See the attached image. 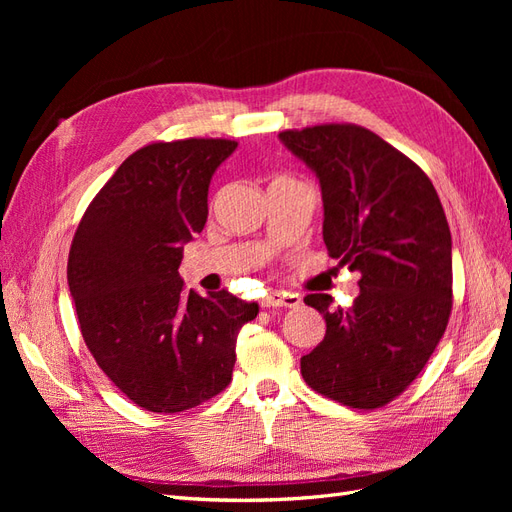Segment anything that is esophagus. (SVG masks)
I'll list each match as a JSON object with an SVG mask.
<instances>
[{
	"instance_id": "esophagus-1",
	"label": "esophagus",
	"mask_w": 512,
	"mask_h": 512,
	"mask_svg": "<svg viewBox=\"0 0 512 512\" xmlns=\"http://www.w3.org/2000/svg\"><path fill=\"white\" fill-rule=\"evenodd\" d=\"M299 303H301L299 294H288V292H282V290L269 292L260 301L262 307H297Z\"/></svg>"
}]
</instances>
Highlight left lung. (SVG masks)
Listing matches in <instances>:
<instances>
[{
  "mask_svg": "<svg viewBox=\"0 0 512 512\" xmlns=\"http://www.w3.org/2000/svg\"><path fill=\"white\" fill-rule=\"evenodd\" d=\"M320 179L322 237L337 267L361 273L352 307L307 294L327 322L301 359L312 389L374 410L404 393L442 339L453 307L451 230L421 166L354 123L280 132Z\"/></svg>",
  "mask_w": 512,
  "mask_h": 512,
  "instance_id": "8db88e82",
  "label": "left lung"
}]
</instances>
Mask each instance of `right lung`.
I'll return each instance as SVG.
<instances>
[{"label": "right lung", "instance_id": "add662e5", "mask_svg": "<svg viewBox=\"0 0 512 512\" xmlns=\"http://www.w3.org/2000/svg\"><path fill=\"white\" fill-rule=\"evenodd\" d=\"M226 138L158 141L134 151L74 232L68 286L98 367L136 406L175 414L222 393L237 335L258 303L228 290L200 297L179 277L183 243L205 228Z\"/></svg>", "mask_w": 512, "mask_h": 512}]
</instances>
